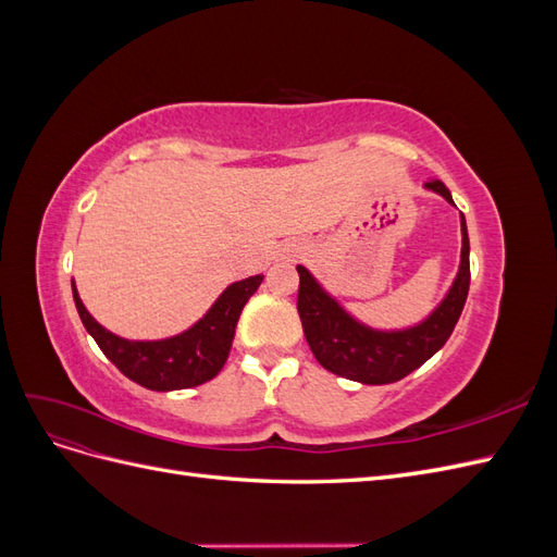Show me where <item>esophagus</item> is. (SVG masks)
<instances>
[{
  "mask_svg": "<svg viewBox=\"0 0 557 557\" xmlns=\"http://www.w3.org/2000/svg\"><path fill=\"white\" fill-rule=\"evenodd\" d=\"M295 256H297V248H290L288 250V258H295Z\"/></svg>",
  "mask_w": 557,
  "mask_h": 557,
  "instance_id": "esophagus-1",
  "label": "esophagus"
}]
</instances>
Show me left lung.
<instances>
[{"label": "left lung", "instance_id": "1", "mask_svg": "<svg viewBox=\"0 0 557 557\" xmlns=\"http://www.w3.org/2000/svg\"><path fill=\"white\" fill-rule=\"evenodd\" d=\"M425 188L453 205L442 181H428ZM460 230V267L448 293L428 318L401 330H376L360 323L315 281L307 267L297 264V311L315 360L336 376L367 385L395 383L428 362L448 342L469 293V237L462 213Z\"/></svg>", "mask_w": 557, "mask_h": 557}]
</instances>
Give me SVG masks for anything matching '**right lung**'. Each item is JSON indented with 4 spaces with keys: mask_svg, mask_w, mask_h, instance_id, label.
Wrapping results in <instances>:
<instances>
[{
    "mask_svg": "<svg viewBox=\"0 0 557 557\" xmlns=\"http://www.w3.org/2000/svg\"><path fill=\"white\" fill-rule=\"evenodd\" d=\"M262 278L264 276L258 274L227 285L193 327L156 342L123 339V336L109 332L83 307L74 281L72 293L83 327L88 330L104 356L129 381L148 387V391L170 393L207 383L221 372L230 356L239 315L252 293L260 288Z\"/></svg>",
    "mask_w": 557,
    "mask_h": 557,
    "instance_id": "1",
    "label": "right lung"
}]
</instances>
